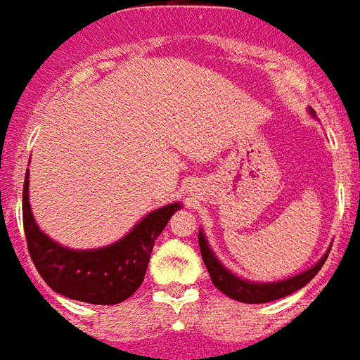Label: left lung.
<instances>
[{
  "label": "left lung",
  "instance_id": "1",
  "mask_svg": "<svg viewBox=\"0 0 360 360\" xmlns=\"http://www.w3.org/2000/svg\"><path fill=\"white\" fill-rule=\"evenodd\" d=\"M200 250L201 257H203V264L207 267L209 277L215 285L217 289L221 292H225L226 297L234 298V300H240V302H250V304H259V302H271V300H277V298H283L295 292L300 287H304L307 283H310L314 279V275L322 269L326 257L323 256L318 264H316L312 269H308L304 274L297 275V277H290L287 281L279 283H269V285H259V283H248L242 281L238 277H234L231 271H226L225 267L221 266V262L217 259L215 254L211 252V248L207 246V240L203 238V234L200 233Z\"/></svg>",
  "mask_w": 360,
  "mask_h": 360
}]
</instances>
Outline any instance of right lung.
<instances>
[{
  "instance_id": "obj_1",
  "label": "right lung",
  "mask_w": 360,
  "mask_h": 360,
  "mask_svg": "<svg viewBox=\"0 0 360 360\" xmlns=\"http://www.w3.org/2000/svg\"><path fill=\"white\" fill-rule=\"evenodd\" d=\"M176 209H180L178 203L153 211L108 248L77 252L58 246L40 233L30 213L29 172L22 186V225L37 271L56 292L91 304H118L141 287L155 240Z\"/></svg>"
}]
</instances>
